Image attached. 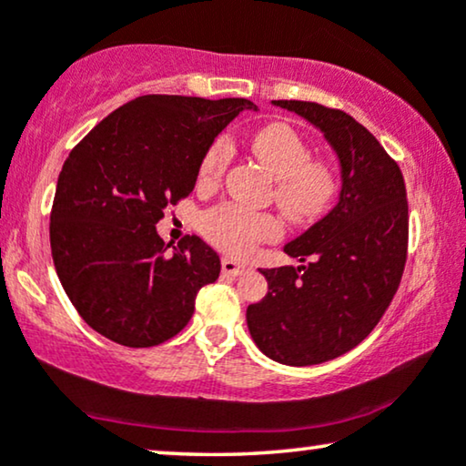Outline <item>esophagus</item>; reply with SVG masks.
Returning a JSON list of instances; mask_svg holds the SVG:
<instances>
[{"instance_id": "34e87169", "label": "esophagus", "mask_w": 466, "mask_h": 466, "mask_svg": "<svg viewBox=\"0 0 466 466\" xmlns=\"http://www.w3.org/2000/svg\"><path fill=\"white\" fill-rule=\"evenodd\" d=\"M248 267L238 263V260L233 258H222V273H227V276H241V273H246Z\"/></svg>"}]
</instances>
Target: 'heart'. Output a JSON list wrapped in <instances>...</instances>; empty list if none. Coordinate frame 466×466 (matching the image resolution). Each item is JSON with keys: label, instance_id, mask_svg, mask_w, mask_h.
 <instances>
[{"label": "heart", "instance_id": "1", "mask_svg": "<svg viewBox=\"0 0 466 466\" xmlns=\"http://www.w3.org/2000/svg\"><path fill=\"white\" fill-rule=\"evenodd\" d=\"M250 148L276 177V203L292 222L316 220L335 201L339 190L335 167L327 158L309 157L308 142L290 125L260 127L250 137ZM231 158V142L225 137L216 139L201 158V187H216ZM201 231L220 250L246 257L260 241L278 239L282 225L271 214L254 212L238 203H222L203 214Z\"/></svg>", "mask_w": 466, "mask_h": 466}]
</instances>
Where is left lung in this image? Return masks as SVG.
<instances>
[{
  "label": "left lung",
  "instance_id": "1",
  "mask_svg": "<svg viewBox=\"0 0 466 466\" xmlns=\"http://www.w3.org/2000/svg\"><path fill=\"white\" fill-rule=\"evenodd\" d=\"M273 104L316 125L341 163L339 203L284 248L303 265L260 271L269 290L246 311L260 352L308 367L350 352L381 320L403 278L410 206L397 161L350 114L316 101Z\"/></svg>",
  "mask_w": 466,
  "mask_h": 466
}]
</instances>
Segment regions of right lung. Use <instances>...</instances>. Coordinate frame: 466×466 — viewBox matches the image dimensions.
Masks as SVG:
<instances>
[{"instance_id":"add662e5","label":"right lung","mask_w":466,"mask_h":466,"mask_svg":"<svg viewBox=\"0 0 466 466\" xmlns=\"http://www.w3.org/2000/svg\"><path fill=\"white\" fill-rule=\"evenodd\" d=\"M248 99L142 95L95 125L63 163L50 209V252L88 327L152 348L187 327L220 258L187 235L174 250L155 225L193 193L214 137Z\"/></svg>"}]
</instances>
